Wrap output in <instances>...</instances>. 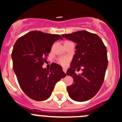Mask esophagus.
<instances>
[{
	"instance_id": "34e87169",
	"label": "esophagus",
	"mask_w": 122,
	"mask_h": 122,
	"mask_svg": "<svg viewBox=\"0 0 122 122\" xmlns=\"http://www.w3.org/2000/svg\"><path fill=\"white\" fill-rule=\"evenodd\" d=\"M63 71L65 73H66V68H63Z\"/></svg>"
}]
</instances>
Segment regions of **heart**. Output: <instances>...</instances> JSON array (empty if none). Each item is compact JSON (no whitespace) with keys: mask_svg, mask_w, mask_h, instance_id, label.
Listing matches in <instances>:
<instances>
[{"mask_svg":"<svg viewBox=\"0 0 122 122\" xmlns=\"http://www.w3.org/2000/svg\"><path fill=\"white\" fill-rule=\"evenodd\" d=\"M69 59L67 57H61L58 60V62L60 63L62 65H65L67 63V62H68Z\"/></svg>","mask_w":122,"mask_h":122,"instance_id":"obj_1","label":"heart"}]
</instances>
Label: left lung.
Here are the masks:
<instances>
[{"label": "left lung", "instance_id": "1", "mask_svg": "<svg viewBox=\"0 0 122 122\" xmlns=\"http://www.w3.org/2000/svg\"><path fill=\"white\" fill-rule=\"evenodd\" d=\"M62 36L77 44L70 68L66 71L74 82L67 87L68 93L74 101H87L98 93L104 81L108 64L107 49L98 35L87 31H77ZM81 68L83 73L77 75L76 70Z\"/></svg>", "mask_w": 122, "mask_h": 122}]
</instances>
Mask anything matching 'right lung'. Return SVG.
I'll return each instance as SVG.
<instances>
[{"label": "right lung", "instance_id": "add662e5", "mask_svg": "<svg viewBox=\"0 0 122 122\" xmlns=\"http://www.w3.org/2000/svg\"><path fill=\"white\" fill-rule=\"evenodd\" d=\"M63 38L59 35L32 31L17 40L11 53L13 68L25 94L36 101L49 98L55 85L66 74L62 66L52 63L50 69L42 67L52 45Z\"/></svg>", "mask_w": 122, "mask_h": 122}]
</instances>
